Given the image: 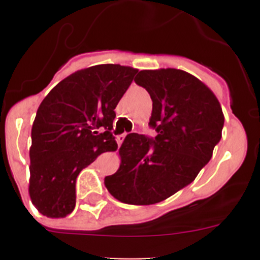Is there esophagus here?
Here are the masks:
<instances>
[{"label": "esophagus", "mask_w": 260, "mask_h": 260, "mask_svg": "<svg viewBox=\"0 0 260 260\" xmlns=\"http://www.w3.org/2000/svg\"><path fill=\"white\" fill-rule=\"evenodd\" d=\"M125 136H127V133H123V135L118 136V137H117V143H118V145H119V146L122 145V142H123V141H124Z\"/></svg>", "instance_id": "obj_1"}]
</instances>
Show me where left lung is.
Wrapping results in <instances>:
<instances>
[{
    "label": "left lung",
    "mask_w": 260,
    "mask_h": 260,
    "mask_svg": "<svg viewBox=\"0 0 260 260\" xmlns=\"http://www.w3.org/2000/svg\"><path fill=\"white\" fill-rule=\"evenodd\" d=\"M135 81L151 95L157 136L129 133L118 151L119 169L104 185L120 203L151 205L196 179L221 138L224 114L211 89L183 70H141Z\"/></svg>",
    "instance_id": "obj_1"
}]
</instances>
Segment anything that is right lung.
Segmentation results:
<instances>
[{
    "label": "right lung",
    "instance_id": "add662e5",
    "mask_svg": "<svg viewBox=\"0 0 260 260\" xmlns=\"http://www.w3.org/2000/svg\"><path fill=\"white\" fill-rule=\"evenodd\" d=\"M138 70L102 64L73 73L41 102L31 129L28 193L39 212L65 217L75 208L83 169L115 151V107ZM105 131L99 134L98 129Z\"/></svg>",
    "mask_w": 260,
    "mask_h": 260
}]
</instances>
